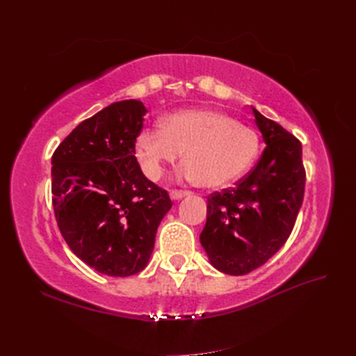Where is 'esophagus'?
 I'll list each match as a JSON object with an SVG mask.
<instances>
[{
    "instance_id": "1",
    "label": "esophagus",
    "mask_w": 356,
    "mask_h": 356,
    "mask_svg": "<svg viewBox=\"0 0 356 356\" xmlns=\"http://www.w3.org/2000/svg\"><path fill=\"white\" fill-rule=\"evenodd\" d=\"M191 191H188V190H172L170 191V197L174 199V200H177V199H181V197H184V196H188Z\"/></svg>"
}]
</instances>
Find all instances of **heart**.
Listing matches in <instances>:
<instances>
[{
    "label": "heart",
    "instance_id": "heart-1",
    "mask_svg": "<svg viewBox=\"0 0 356 356\" xmlns=\"http://www.w3.org/2000/svg\"><path fill=\"white\" fill-rule=\"evenodd\" d=\"M260 141L251 127L213 110H188L169 115L163 127L138 134L135 153L144 174L159 179L165 165L184 153L182 174L202 187L218 188L241 178L257 159Z\"/></svg>",
    "mask_w": 356,
    "mask_h": 356
}]
</instances>
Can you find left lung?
<instances>
[{"label":"left lung","instance_id":"1","mask_svg":"<svg viewBox=\"0 0 356 356\" xmlns=\"http://www.w3.org/2000/svg\"><path fill=\"white\" fill-rule=\"evenodd\" d=\"M266 148L236 187L208 196L200 243L220 272L242 276L261 267L286 242L305 197L301 143L252 108Z\"/></svg>","mask_w":356,"mask_h":356}]
</instances>
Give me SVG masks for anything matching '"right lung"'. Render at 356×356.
I'll return each instance as SVG.
<instances>
[{"mask_svg":"<svg viewBox=\"0 0 356 356\" xmlns=\"http://www.w3.org/2000/svg\"><path fill=\"white\" fill-rule=\"evenodd\" d=\"M147 110L114 102L86 118L51 157L53 209L63 239L96 272L124 277L145 268L161 218L172 208L135 157Z\"/></svg>","mask_w":356,"mask_h":356,"instance_id":"add662e5","label":"right lung"}]
</instances>
